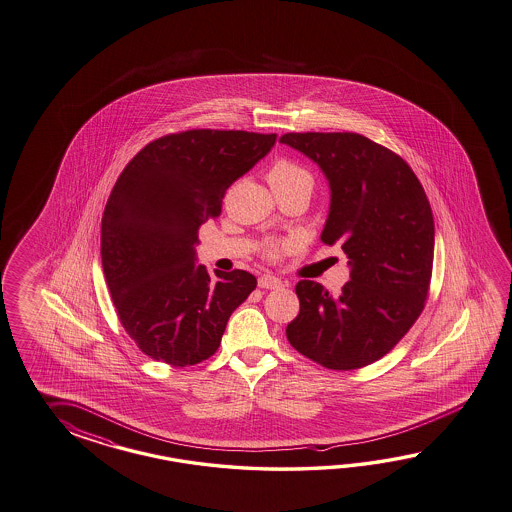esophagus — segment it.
Wrapping results in <instances>:
<instances>
[{"label": "esophagus", "mask_w": 512, "mask_h": 512, "mask_svg": "<svg viewBox=\"0 0 512 512\" xmlns=\"http://www.w3.org/2000/svg\"><path fill=\"white\" fill-rule=\"evenodd\" d=\"M259 287L266 288V290H275V288L285 287L283 281L275 275L264 274L259 277Z\"/></svg>", "instance_id": "obj_1"}]
</instances>
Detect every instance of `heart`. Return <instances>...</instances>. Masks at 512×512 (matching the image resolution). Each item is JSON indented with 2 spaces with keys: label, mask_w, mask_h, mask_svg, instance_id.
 I'll use <instances>...</instances> for the list:
<instances>
[{
  "label": "heart",
  "mask_w": 512,
  "mask_h": 512,
  "mask_svg": "<svg viewBox=\"0 0 512 512\" xmlns=\"http://www.w3.org/2000/svg\"><path fill=\"white\" fill-rule=\"evenodd\" d=\"M268 181L274 188L275 194L296 190L311 196L314 190V175L311 174V170L294 159H277L268 170ZM288 248H290L288 240H270L264 244L262 251L266 259L277 261L287 253Z\"/></svg>",
  "instance_id": "heart-1"
}]
</instances>
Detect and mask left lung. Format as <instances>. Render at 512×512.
Returning a JSON list of instances; mask_svg holds the SVG:
<instances>
[{
    "mask_svg": "<svg viewBox=\"0 0 512 512\" xmlns=\"http://www.w3.org/2000/svg\"><path fill=\"white\" fill-rule=\"evenodd\" d=\"M279 142L324 170L331 209L322 231L351 274L338 296L296 285L300 314L288 342L329 370H357L385 357L422 314L435 255V222L424 187L398 153L359 133H287Z\"/></svg>",
    "mask_w": 512,
    "mask_h": 512,
    "instance_id": "1",
    "label": "left lung"
}]
</instances>
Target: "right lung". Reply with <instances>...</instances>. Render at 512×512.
Segmentation results:
<instances>
[{
    "instance_id": "right-lung-1",
    "label": "right lung",
    "mask_w": 512,
    "mask_h": 512,
    "mask_svg": "<svg viewBox=\"0 0 512 512\" xmlns=\"http://www.w3.org/2000/svg\"><path fill=\"white\" fill-rule=\"evenodd\" d=\"M275 133L188 129L146 144L116 179L101 218V264L125 333L153 361H207L231 312L257 287L244 270L196 266L201 224L272 150Z\"/></svg>"
}]
</instances>
